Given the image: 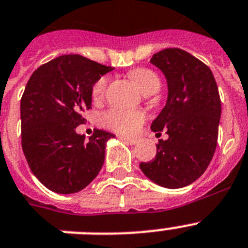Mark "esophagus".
Here are the masks:
<instances>
[{"mask_svg":"<svg viewBox=\"0 0 248 248\" xmlns=\"http://www.w3.org/2000/svg\"><path fill=\"white\" fill-rule=\"evenodd\" d=\"M119 138L122 139V140H124V141H126V143H129V144H135V143H138V139L129 138V137H125V135H119Z\"/></svg>","mask_w":248,"mask_h":248,"instance_id":"esophagus-1","label":"esophagus"}]
</instances>
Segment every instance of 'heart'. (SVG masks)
I'll return each mask as SVG.
<instances>
[{"label": "heart", "mask_w": 248, "mask_h": 248, "mask_svg": "<svg viewBox=\"0 0 248 248\" xmlns=\"http://www.w3.org/2000/svg\"><path fill=\"white\" fill-rule=\"evenodd\" d=\"M130 78L143 93L158 92L160 88V80L154 71L149 69H137L130 73ZM108 79L101 78L93 86V98L95 100L103 99L107 90ZM145 115L139 110H111L104 116L105 124L116 132L123 134H134L143 124Z\"/></svg>", "instance_id": "b5f03b06"}]
</instances>
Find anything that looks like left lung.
Segmentation results:
<instances>
[{"label": "left lung", "instance_id": "1", "mask_svg": "<svg viewBox=\"0 0 248 248\" xmlns=\"http://www.w3.org/2000/svg\"><path fill=\"white\" fill-rule=\"evenodd\" d=\"M150 62L168 86L166 105L150 128L167 129L168 139H160L155 158L139 167L160 187H187L204 173L215 154L221 119L218 88L211 69L181 48H164Z\"/></svg>", "mask_w": 248, "mask_h": 248}]
</instances>
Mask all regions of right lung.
Instances as JSON below:
<instances>
[{
	"label": "right lung",
	"mask_w": 248,
	"mask_h": 248,
	"mask_svg": "<svg viewBox=\"0 0 248 248\" xmlns=\"http://www.w3.org/2000/svg\"><path fill=\"white\" fill-rule=\"evenodd\" d=\"M113 70L81 55H62L27 81L20 107L22 150L36 178L52 192L76 193L100 172L115 135L96 129L85 140L76 126L90 109L95 82Z\"/></svg>",
	"instance_id": "right-lung-1"
}]
</instances>
